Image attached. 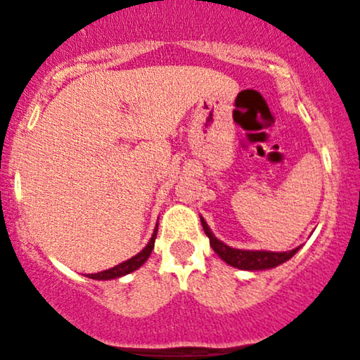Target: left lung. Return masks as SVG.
Masks as SVG:
<instances>
[{
    "label": "left lung",
    "mask_w": 360,
    "mask_h": 360,
    "mask_svg": "<svg viewBox=\"0 0 360 360\" xmlns=\"http://www.w3.org/2000/svg\"><path fill=\"white\" fill-rule=\"evenodd\" d=\"M201 225L206 237L210 238V245L217 252L218 257L225 260L229 266L237 267L242 271H266L272 269V267H278L283 262H286L292 257V255L298 252L301 247H296L292 250L286 252H272V250H243V249H233V247L226 245L225 242H221L220 238H217L210 230L208 223L205 221L203 217H200Z\"/></svg>",
    "instance_id": "8db88e82"
}]
</instances>
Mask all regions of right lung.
<instances>
[{
    "label": "right lung",
    "instance_id": "add662e5",
    "mask_svg": "<svg viewBox=\"0 0 360 360\" xmlns=\"http://www.w3.org/2000/svg\"><path fill=\"white\" fill-rule=\"evenodd\" d=\"M157 226H159V223H157V225H155V230H154V233H152L150 240H148L147 245L143 247V249L140 250L137 255H134V257H131V259L125 260V262L118 264V266L111 267V269L96 272V274H88V278L89 279H96V281H110V279L122 278V276L130 274V272L137 271L139 267H142L143 264H146V260L148 259V255L152 254V249H154L155 237H157Z\"/></svg>",
    "mask_w": 360,
    "mask_h": 360
}]
</instances>
